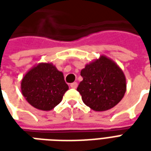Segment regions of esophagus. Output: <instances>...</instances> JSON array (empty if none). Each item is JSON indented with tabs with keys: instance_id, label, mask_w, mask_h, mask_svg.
<instances>
[{
	"instance_id": "1",
	"label": "esophagus",
	"mask_w": 151,
	"mask_h": 151,
	"mask_svg": "<svg viewBox=\"0 0 151 151\" xmlns=\"http://www.w3.org/2000/svg\"><path fill=\"white\" fill-rule=\"evenodd\" d=\"M78 82H73V83H71L70 84V86H71V88L73 89H76L77 87H78Z\"/></svg>"
}]
</instances>
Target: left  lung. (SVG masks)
Wrapping results in <instances>:
<instances>
[{"mask_svg":"<svg viewBox=\"0 0 151 151\" xmlns=\"http://www.w3.org/2000/svg\"><path fill=\"white\" fill-rule=\"evenodd\" d=\"M82 82L77 91L83 103L95 111L111 109L126 92V78L120 66L102 55L81 70Z\"/></svg>","mask_w":151,"mask_h":151,"instance_id":"8db88e82","label":"left lung"}]
</instances>
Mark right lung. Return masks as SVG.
<instances>
[{
    "instance_id": "right-lung-1",
    "label": "right lung",
    "mask_w": 151,
    "mask_h": 151,
    "mask_svg": "<svg viewBox=\"0 0 151 151\" xmlns=\"http://www.w3.org/2000/svg\"><path fill=\"white\" fill-rule=\"evenodd\" d=\"M69 90L63 73L52 63H39L28 71L21 82L22 94L34 108L51 111L61 102Z\"/></svg>"
}]
</instances>
